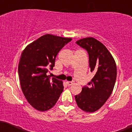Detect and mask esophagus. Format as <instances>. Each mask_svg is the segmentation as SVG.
I'll return each instance as SVG.
<instances>
[{
	"label": "esophagus",
	"instance_id": "34e87169",
	"mask_svg": "<svg viewBox=\"0 0 132 132\" xmlns=\"http://www.w3.org/2000/svg\"><path fill=\"white\" fill-rule=\"evenodd\" d=\"M74 81H66V84H67V85H68L69 86H72V84H74Z\"/></svg>",
	"mask_w": 132,
	"mask_h": 132
}]
</instances>
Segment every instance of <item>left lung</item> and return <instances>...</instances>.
<instances>
[{"label":"left lung","mask_w":132,"mask_h":132,"mask_svg":"<svg viewBox=\"0 0 132 132\" xmlns=\"http://www.w3.org/2000/svg\"><path fill=\"white\" fill-rule=\"evenodd\" d=\"M76 43L87 50L91 72L95 75L88 83L89 86L82 87L81 93L75 96V100L81 110L95 112L104 104L113 90L116 63L106 46L94 37L83 38Z\"/></svg>","instance_id":"8db88e82"}]
</instances>
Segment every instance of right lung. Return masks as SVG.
Wrapping results in <instances>:
<instances>
[{
    "instance_id": "add662e5",
    "label": "right lung",
    "mask_w": 132,
    "mask_h": 132,
    "mask_svg": "<svg viewBox=\"0 0 132 132\" xmlns=\"http://www.w3.org/2000/svg\"><path fill=\"white\" fill-rule=\"evenodd\" d=\"M72 40L45 34L28 44L21 54L18 72L22 93L36 110L45 111L52 108L63 91L61 80L46 75L53 69L60 50Z\"/></svg>"
}]
</instances>
